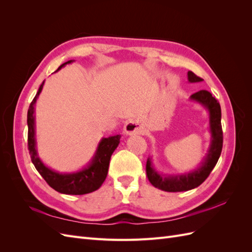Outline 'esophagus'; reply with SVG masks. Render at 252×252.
I'll use <instances>...</instances> for the list:
<instances>
[{"mask_svg": "<svg viewBox=\"0 0 252 252\" xmlns=\"http://www.w3.org/2000/svg\"><path fill=\"white\" fill-rule=\"evenodd\" d=\"M124 132L127 135L141 134L143 132V126L138 120L128 119L124 125Z\"/></svg>", "mask_w": 252, "mask_h": 252, "instance_id": "34e87169", "label": "esophagus"}]
</instances>
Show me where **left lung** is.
I'll return each instance as SVG.
<instances>
[{
	"label": "left lung",
	"mask_w": 252,
	"mask_h": 252,
	"mask_svg": "<svg viewBox=\"0 0 252 252\" xmlns=\"http://www.w3.org/2000/svg\"><path fill=\"white\" fill-rule=\"evenodd\" d=\"M188 81L190 83L202 82L203 79L195 75L192 71H188ZM190 100L201 104L209 113V131L211 134L210 144L206 157L197 168L181 174H163L158 172L152 165L151 157L147 158L146 173L149 182L156 188L167 192L187 191L200 186L208 178L215 168L223 148V131L220 125V106L212 94L207 90H200L190 95Z\"/></svg>",
	"instance_id": "obj_1"
}]
</instances>
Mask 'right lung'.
Listing matches in <instances>:
<instances>
[{
  "label": "right lung",
  "instance_id": "obj_1",
  "mask_svg": "<svg viewBox=\"0 0 252 252\" xmlns=\"http://www.w3.org/2000/svg\"><path fill=\"white\" fill-rule=\"evenodd\" d=\"M72 62H74V61L70 60L62 64L58 68L57 71H59L65 65L71 64ZM44 83L45 81H43L32 102L30 103L27 112L28 149L30 158H32V162L34 165L35 169L42 175L43 179L47 182V184L60 193L81 195L95 191L96 189L102 186L106 177H107L110 158L113 151L119 146L121 135L117 134L108 136V138H102L88 165L78 171L62 173L49 168L39 158L35 141L34 106L43 89Z\"/></svg>",
  "mask_w": 252,
  "mask_h": 252
}]
</instances>
